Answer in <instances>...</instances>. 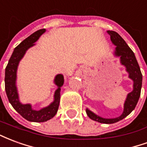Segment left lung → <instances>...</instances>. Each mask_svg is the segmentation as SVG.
<instances>
[{"instance_id":"8db88e82","label":"left lung","mask_w":147,"mask_h":147,"mask_svg":"<svg viewBox=\"0 0 147 147\" xmlns=\"http://www.w3.org/2000/svg\"><path fill=\"white\" fill-rule=\"evenodd\" d=\"M107 33L110 35V39L113 44L116 45L114 55L116 57H120V63L126 67V71L129 75L128 77L133 81V90L127 96L126 101L123 105V113L117 118H103L94 113L88 109H86V112L87 116L91 120L102 123H114L123 120V118L128 116L134 110V109L136 108L141 93L142 76L136 56L129 46L127 45L125 41L120 37L119 34L115 31L107 30Z\"/></svg>"}]
</instances>
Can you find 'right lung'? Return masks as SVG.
<instances>
[{
  "mask_svg": "<svg viewBox=\"0 0 147 147\" xmlns=\"http://www.w3.org/2000/svg\"><path fill=\"white\" fill-rule=\"evenodd\" d=\"M45 32V29H41L24 39L20 45L15 48L8 61V65L5 68V91L8 101L16 111L20 114L24 119L32 122H45L54 117L57 113L60 104L61 87L64 84L63 75H57L54 79V83L58 88L54 93V100L47 107L42 108L40 110H34L31 108L30 104H22L19 100V94L16 87V73L19 63L24 57L27 49L35 45L34 42H36L39 37Z\"/></svg>",
  "mask_w": 147,
  "mask_h": 147,
  "instance_id": "obj_1",
  "label": "right lung"
}]
</instances>
